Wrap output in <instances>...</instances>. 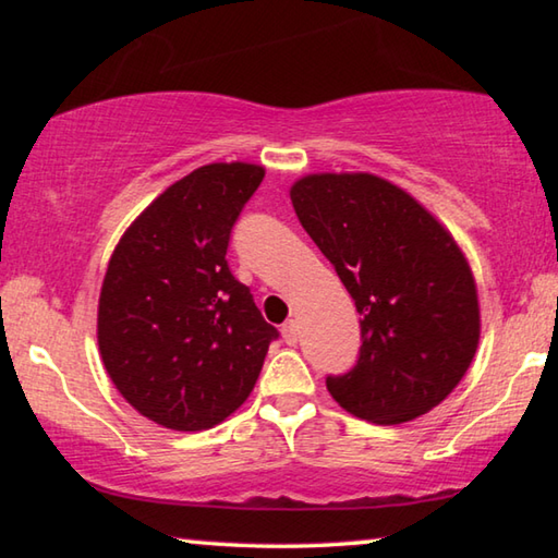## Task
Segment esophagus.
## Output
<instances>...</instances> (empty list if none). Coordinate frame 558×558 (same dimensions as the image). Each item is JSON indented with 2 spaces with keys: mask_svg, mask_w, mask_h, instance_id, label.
Wrapping results in <instances>:
<instances>
[{
  "mask_svg": "<svg viewBox=\"0 0 558 558\" xmlns=\"http://www.w3.org/2000/svg\"><path fill=\"white\" fill-rule=\"evenodd\" d=\"M282 339H286L288 347H295L300 342V327L295 319H290V323L282 325Z\"/></svg>",
  "mask_w": 558,
  "mask_h": 558,
  "instance_id": "esophagus-1",
  "label": "esophagus"
}]
</instances>
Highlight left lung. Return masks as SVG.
Wrapping results in <instances>:
<instances>
[{
    "label": "left lung",
    "instance_id": "obj_1",
    "mask_svg": "<svg viewBox=\"0 0 558 558\" xmlns=\"http://www.w3.org/2000/svg\"><path fill=\"white\" fill-rule=\"evenodd\" d=\"M290 199L362 315L356 364L327 391L356 418L393 426L456 389L480 342L477 288L458 243L374 174H310Z\"/></svg>",
    "mask_w": 558,
    "mask_h": 558
}]
</instances>
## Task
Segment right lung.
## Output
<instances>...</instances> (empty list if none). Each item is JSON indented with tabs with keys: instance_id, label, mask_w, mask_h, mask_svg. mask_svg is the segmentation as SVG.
<instances>
[{
	"instance_id": "1",
	"label": "right lung",
	"mask_w": 558,
	"mask_h": 558,
	"mask_svg": "<svg viewBox=\"0 0 558 558\" xmlns=\"http://www.w3.org/2000/svg\"><path fill=\"white\" fill-rule=\"evenodd\" d=\"M266 169H194L132 221L98 302L106 372L132 409L172 430H204L248 399L278 329L226 260L233 223Z\"/></svg>"
}]
</instances>
